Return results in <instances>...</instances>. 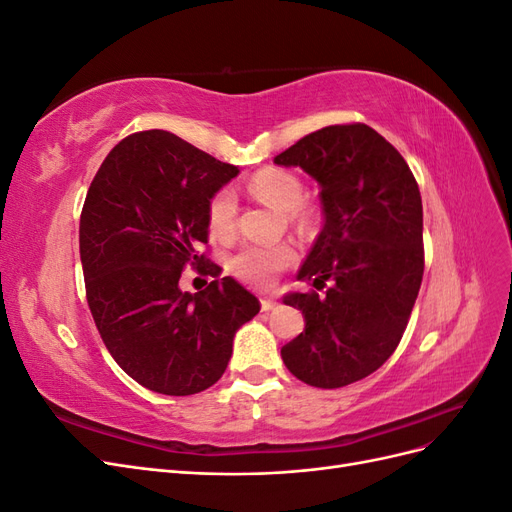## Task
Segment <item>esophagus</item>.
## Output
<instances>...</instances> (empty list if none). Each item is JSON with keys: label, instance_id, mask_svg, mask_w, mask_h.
<instances>
[{"label": "esophagus", "instance_id": "obj_1", "mask_svg": "<svg viewBox=\"0 0 512 512\" xmlns=\"http://www.w3.org/2000/svg\"><path fill=\"white\" fill-rule=\"evenodd\" d=\"M273 307H275L273 299H267V297L260 299V309H262V312H269V309H273Z\"/></svg>", "mask_w": 512, "mask_h": 512}]
</instances>
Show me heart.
I'll list each match as a JSON object with an SVG mask.
<instances>
[{
    "label": "heart",
    "mask_w": 512,
    "mask_h": 512,
    "mask_svg": "<svg viewBox=\"0 0 512 512\" xmlns=\"http://www.w3.org/2000/svg\"><path fill=\"white\" fill-rule=\"evenodd\" d=\"M250 190L265 200L267 205L288 211L292 220L307 222L309 211L301 205L303 203V181L284 168H265L250 179ZM209 228L218 237H228L235 230L237 218V196L232 188H222L215 192L209 200L207 209ZM297 254L286 243L275 245H243L241 250L230 258V269L235 271L239 280L254 284V286H267L271 284L273 275L290 267Z\"/></svg>",
    "instance_id": "obj_1"
}]
</instances>
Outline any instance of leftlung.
<instances>
[{
  "label": "left lung",
  "mask_w": 512,
  "mask_h": 512,
  "mask_svg": "<svg viewBox=\"0 0 512 512\" xmlns=\"http://www.w3.org/2000/svg\"><path fill=\"white\" fill-rule=\"evenodd\" d=\"M320 185L324 226L290 292L305 331L282 348L292 376L318 389L363 380L395 352L423 282V203L401 153L365 123L327 126L273 160Z\"/></svg>",
  "instance_id": "8db88e82"
}]
</instances>
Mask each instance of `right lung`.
I'll list each match as a JSON object with an SVG mask.
<instances>
[{"instance_id":"obj_1","label":"right lung","mask_w":512,"mask_h":512,"mask_svg":"<svg viewBox=\"0 0 512 512\" xmlns=\"http://www.w3.org/2000/svg\"><path fill=\"white\" fill-rule=\"evenodd\" d=\"M239 168L183 138L147 130L108 153L89 185L79 245L87 303L104 346L145 389L194 395L226 371L237 329L260 303L198 256L209 237V200ZM185 264L216 280L178 288Z\"/></svg>"}]
</instances>
